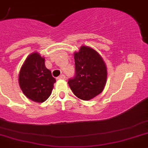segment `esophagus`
<instances>
[{
    "label": "esophagus",
    "mask_w": 148,
    "mask_h": 148,
    "mask_svg": "<svg viewBox=\"0 0 148 148\" xmlns=\"http://www.w3.org/2000/svg\"><path fill=\"white\" fill-rule=\"evenodd\" d=\"M64 78H65V75H60L59 77H57V79L58 80H63V79H64Z\"/></svg>",
    "instance_id": "esophagus-1"
}]
</instances>
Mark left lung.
I'll return each mask as SVG.
<instances>
[{"mask_svg":"<svg viewBox=\"0 0 148 148\" xmlns=\"http://www.w3.org/2000/svg\"><path fill=\"white\" fill-rule=\"evenodd\" d=\"M75 76L68 81L73 94L83 100H90L103 91L107 81V67L94 49L81 46L74 53Z\"/></svg>","mask_w":148,"mask_h":148,"instance_id":"8db88e82","label":"left lung"}]
</instances>
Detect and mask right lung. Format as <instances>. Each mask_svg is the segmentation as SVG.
I'll return each instance as SVG.
<instances>
[{"label":"right lung","instance_id":"add662e5","mask_svg":"<svg viewBox=\"0 0 148 148\" xmlns=\"http://www.w3.org/2000/svg\"><path fill=\"white\" fill-rule=\"evenodd\" d=\"M56 79L45 66V59L34 52L28 56L19 74V84L28 99L43 102L50 97Z\"/></svg>","mask_w":148,"mask_h":148}]
</instances>
